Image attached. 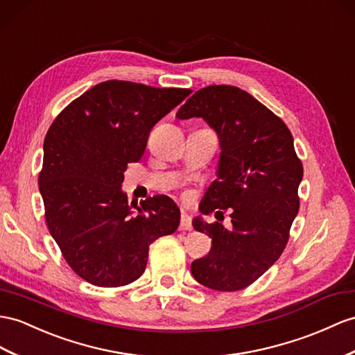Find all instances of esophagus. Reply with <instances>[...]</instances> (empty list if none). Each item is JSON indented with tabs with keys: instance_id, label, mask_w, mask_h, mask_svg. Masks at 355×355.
I'll return each instance as SVG.
<instances>
[{
	"instance_id": "esophagus-1",
	"label": "esophagus",
	"mask_w": 355,
	"mask_h": 355,
	"mask_svg": "<svg viewBox=\"0 0 355 355\" xmlns=\"http://www.w3.org/2000/svg\"><path fill=\"white\" fill-rule=\"evenodd\" d=\"M192 219H190L187 213L181 214V220H180V231H192Z\"/></svg>"
}]
</instances>
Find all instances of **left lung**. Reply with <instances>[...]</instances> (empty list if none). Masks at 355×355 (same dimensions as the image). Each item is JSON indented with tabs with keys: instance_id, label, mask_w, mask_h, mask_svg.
Here are the masks:
<instances>
[{
	"instance_id": "obj_1",
	"label": "left lung",
	"mask_w": 355,
	"mask_h": 355,
	"mask_svg": "<svg viewBox=\"0 0 355 355\" xmlns=\"http://www.w3.org/2000/svg\"><path fill=\"white\" fill-rule=\"evenodd\" d=\"M193 116L213 127L222 148L201 211L228 210L232 226L196 217L193 228L211 239V250L190 270L201 285L231 293L252 285L286 248L300 208L303 165L286 124L239 87L196 91L177 112L178 120Z\"/></svg>"
}]
</instances>
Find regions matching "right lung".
<instances>
[{"mask_svg": "<svg viewBox=\"0 0 355 355\" xmlns=\"http://www.w3.org/2000/svg\"><path fill=\"white\" fill-rule=\"evenodd\" d=\"M190 93L106 80L51 124L39 174L44 219L70 268L91 285L132 284L147 266L150 244L177 231L180 208L171 198L150 196L132 210L121 183L154 124Z\"/></svg>", "mask_w": 355, "mask_h": 355, "instance_id": "add662e5", "label": "right lung"}]
</instances>
